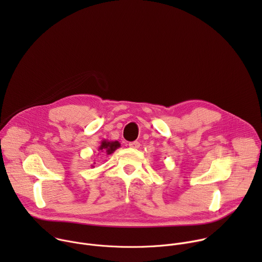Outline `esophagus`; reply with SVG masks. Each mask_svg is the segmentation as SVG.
<instances>
[{
    "label": "esophagus",
    "instance_id": "esophagus-1",
    "mask_svg": "<svg viewBox=\"0 0 262 262\" xmlns=\"http://www.w3.org/2000/svg\"><path fill=\"white\" fill-rule=\"evenodd\" d=\"M129 147L130 148H134V149H138L140 147V143L138 141H134V142H130L129 144Z\"/></svg>",
    "mask_w": 262,
    "mask_h": 262
}]
</instances>
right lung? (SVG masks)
<instances>
[{
    "mask_svg": "<svg viewBox=\"0 0 262 262\" xmlns=\"http://www.w3.org/2000/svg\"><path fill=\"white\" fill-rule=\"evenodd\" d=\"M120 147V143L118 141H108V140H102L100 142V146L98 147L99 152H105L106 155H112L116 149ZM95 164V163H94ZM93 164V165H94ZM92 165V167H94Z\"/></svg>",
    "mask_w": 262,
    "mask_h": 262,
    "instance_id": "right-lung-1",
    "label": "right lung"
}]
</instances>
